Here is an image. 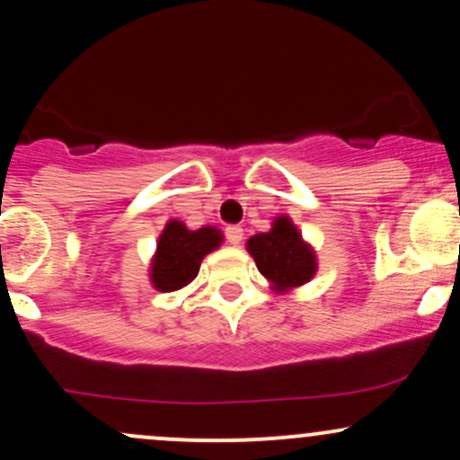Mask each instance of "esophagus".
Instances as JSON below:
<instances>
[{"instance_id":"34e87169","label":"esophagus","mask_w":460,"mask_h":460,"mask_svg":"<svg viewBox=\"0 0 460 460\" xmlns=\"http://www.w3.org/2000/svg\"><path fill=\"white\" fill-rule=\"evenodd\" d=\"M225 235H226V242H229V244L237 246V244H242V237H244V229H242V226H237V225H231V226H226Z\"/></svg>"}]
</instances>
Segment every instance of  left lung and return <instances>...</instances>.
Returning <instances> with one entry per match:
<instances>
[{
    "mask_svg": "<svg viewBox=\"0 0 460 460\" xmlns=\"http://www.w3.org/2000/svg\"><path fill=\"white\" fill-rule=\"evenodd\" d=\"M246 251L255 260L257 270L277 292H288L309 283L318 270L314 248L303 240L289 216H279L270 231L252 235L246 242Z\"/></svg>",
    "mask_w": 460,
    "mask_h": 460,
    "instance_id": "8db88e82",
    "label": "left lung"
}]
</instances>
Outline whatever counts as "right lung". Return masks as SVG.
<instances>
[{"label": "right lung", "mask_w": 460, "mask_h": 460, "mask_svg": "<svg viewBox=\"0 0 460 460\" xmlns=\"http://www.w3.org/2000/svg\"><path fill=\"white\" fill-rule=\"evenodd\" d=\"M223 242V234L216 226H200L190 231L179 220H168L157 240L151 261V283L160 292H177L194 281L200 261L208 252L216 251Z\"/></svg>", "instance_id": "right-lung-1"}]
</instances>
